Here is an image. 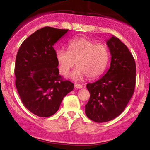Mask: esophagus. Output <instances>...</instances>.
Returning a JSON list of instances; mask_svg holds the SVG:
<instances>
[{"label": "esophagus", "instance_id": "34e87169", "mask_svg": "<svg viewBox=\"0 0 150 150\" xmlns=\"http://www.w3.org/2000/svg\"><path fill=\"white\" fill-rule=\"evenodd\" d=\"M75 87L77 88H82L83 85H80V84H75Z\"/></svg>", "mask_w": 150, "mask_h": 150}]
</instances>
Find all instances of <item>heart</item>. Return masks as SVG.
I'll return each instance as SVG.
<instances>
[{
  "mask_svg": "<svg viewBox=\"0 0 150 150\" xmlns=\"http://www.w3.org/2000/svg\"><path fill=\"white\" fill-rule=\"evenodd\" d=\"M68 51L58 49L55 52L59 72L65 75L76 65L78 67L70 77L81 79L87 76L94 79L105 71L108 65L109 51L103 44H95L92 40L85 38L73 39L67 44Z\"/></svg>",
  "mask_w": 150,
  "mask_h": 150,
  "instance_id": "obj_1",
  "label": "heart"
}]
</instances>
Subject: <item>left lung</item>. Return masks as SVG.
<instances>
[{
    "instance_id": "obj_1",
    "label": "left lung",
    "mask_w": 150,
    "mask_h": 150,
    "mask_svg": "<svg viewBox=\"0 0 150 150\" xmlns=\"http://www.w3.org/2000/svg\"><path fill=\"white\" fill-rule=\"evenodd\" d=\"M106 44L111 55L110 68L99 80L87 85L91 96L85 114L96 122H105L120 115L136 85V63L128 47L114 35Z\"/></svg>"
}]
</instances>
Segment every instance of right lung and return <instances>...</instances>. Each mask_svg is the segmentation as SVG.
Instances as JSON below:
<instances>
[{"instance_id":"obj_1","label":"right lung","mask_w":150,"mask_h":150,"mask_svg":"<svg viewBox=\"0 0 150 150\" xmlns=\"http://www.w3.org/2000/svg\"><path fill=\"white\" fill-rule=\"evenodd\" d=\"M69 30L46 26L26 38L18 51L15 84L23 105L40 117L56 112L74 84L59 75L54 45Z\"/></svg>"}]
</instances>
